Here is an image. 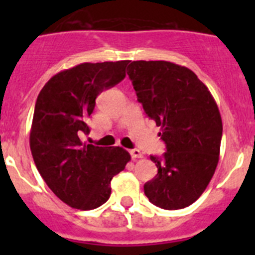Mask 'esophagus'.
<instances>
[{
  "instance_id": "34e87169",
  "label": "esophagus",
  "mask_w": 255,
  "mask_h": 255,
  "mask_svg": "<svg viewBox=\"0 0 255 255\" xmlns=\"http://www.w3.org/2000/svg\"><path fill=\"white\" fill-rule=\"evenodd\" d=\"M130 154H131V158L132 159H138V158H143V153L140 152L139 149H131L130 150Z\"/></svg>"
}]
</instances>
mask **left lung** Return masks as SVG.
Here are the masks:
<instances>
[{"label":"left lung","mask_w":255,"mask_h":255,"mask_svg":"<svg viewBox=\"0 0 255 255\" xmlns=\"http://www.w3.org/2000/svg\"><path fill=\"white\" fill-rule=\"evenodd\" d=\"M128 75L166 144L162 157L150 155L158 172L144 184V194L159 208H185L217 167L222 120L216 101L191 70L168 61H132Z\"/></svg>","instance_id":"obj_1"}]
</instances>
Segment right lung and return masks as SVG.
<instances>
[{
	"label": "right lung",
	"mask_w": 255,
	"mask_h": 255,
	"mask_svg": "<svg viewBox=\"0 0 255 255\" xmlns=\"http://www.w3.org/2000/svg\"><path fill=\"white\" fill-rule=\"evenodd\" d=\"M129 61L80 64L52 76L35 102L30 129L34 163L53 194L76 209H94L111 195V180L130 154L82 141L96 98L125 78Z\"/></svg>",
	"instance_id": "1"
}]
</instances>
